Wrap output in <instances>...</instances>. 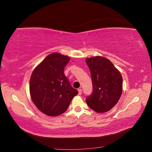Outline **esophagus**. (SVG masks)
<instances>
[{"mask_svg": "<svg viewBox=\"0 0 152 152\" xmlns=\"http://www.w3.org/2000/svg\"><path fill=\"white\" fill-rule=\"evenodd\" d=\"M78 91H79V94L81 95L82 94V89H78Z\"/></svg>", "mask_w": 152, "mask_h": 152, "instance_id": "esophagus-1", "label": "esophagus"}]
</instances>
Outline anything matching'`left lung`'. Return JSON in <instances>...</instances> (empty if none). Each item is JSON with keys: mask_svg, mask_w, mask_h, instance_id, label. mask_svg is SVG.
I'll list each match as a JSON object with an SVG mask.
<instances>
[{"mask_svg": "<svg viewBox=\"0 0 152 152\" xmlns=\"http://www.w3.org/2000/svg\"><path fill=\"white\" fill-rule=\"evenodd\" d=\"M93 82V93L86 99L90 108L98 113L109 111L122 93V77L109 59L102 56L87 58Z\"/></svg>", "mask_w": 152, "mask_h": 152, "instance_id": "8db88e82", "label": "left lung"}]
</instances>
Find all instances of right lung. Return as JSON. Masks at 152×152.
Segmentation results:
<instances>
[{
	"instance_id": "right-lung-1",
	"label": "right lung",
	"mask_w": 152,
	"mask_h": 152,
	"mask_svg": "<svg viewBox=\"0 0 152 152\" xmlns=\"http://www.w3.org/2000/svg\"><path fill=\"white\" fill-rule=\"evenodd\" d=\"M68 56L54 53L49 54L31 73L30 93L34 103L41 112L58 116L65 112L78 94L64 73L70 61Z\"/></svg>"
}]
</instances>
